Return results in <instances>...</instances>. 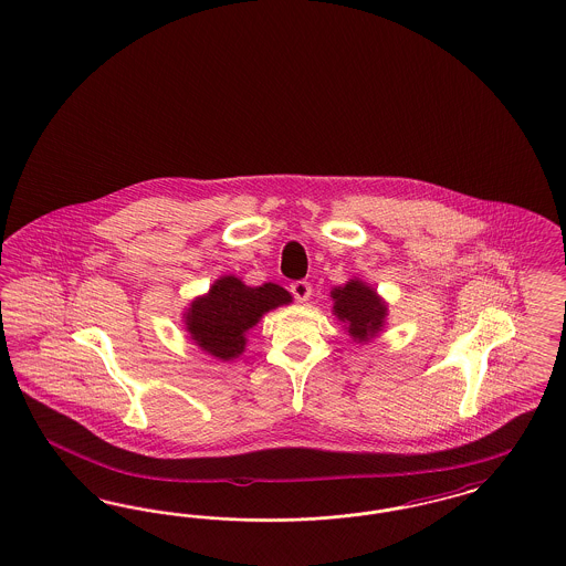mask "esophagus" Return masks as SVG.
<instances>
[{
    "label": "esophagus",
    "instance_id": "esophagus-1",
    "mask_svg": "<svg viewBox=\"0 0 566 566\" xmlns=\"http://www.w3.org/2000/svg\"><path fill=\"white\" fill-rule=\"evenodd\" d=\"M291 293H293L294 298H296L298 303H305V301H310L312 286H310V282H305V280H298V282L291 284Z\"/></svg>",
    "mask_w": 566,
    "mask_h": 566
}]
</instances>
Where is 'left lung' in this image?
<instances>
[{"mask_svg": "<svg viewBox=\"0 0 566 566\" xmlns=\"http://www.w3.org/2000/svg\"><path fill=\"white\" fill-rule=\"evenodd\" d=\"M331 296L335 301L333 312L352 339L366 343L384 331L387 305L363 280H349L345 286L333 289Z\"/></svg>", "mask_w": 566, "mask_h": 566, "instance_id": "1", "label": "left lung"}]
</instances>
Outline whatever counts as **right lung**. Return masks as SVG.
Listing matches in <instances>:
<instances>
[{"mask_svg": "<svg viewBox=\"0 0 566 566\" xmlns=\"http://www.w3.org/2000/svg\"><path fill=\"white\" fill-rule=\"evenodd\" d=\"M293 296L277 284L247 286L235 275L219 277L182 314L189 339L219 360H233L247 347V333L263 314L289 305Z\"/></svg>", "mask_w": 566, "mask_h": 566, "instance_id": "right-lung-1", "label": "right lung"}]
</instances>
